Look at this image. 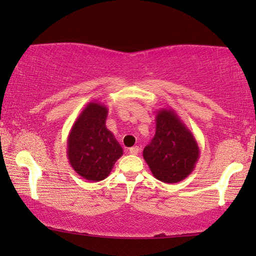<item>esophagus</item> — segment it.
Here are the masks:
<instances>
[{"instance_id": "esophagus-1", "label": "esophagus", "mask_w": 256, "mask_h": 256, "mask_svg": "<svg viewBox=\"0 0 256 256\" xmlns=\"http://www.w3.org/2000/svg\"><path fill=\"white\" fill-rule=\"evenodd\" d=\"M129 152H130L132 155H138V154L140 152V148H138V146H132V148L129 149Z\"/></svg>"}]
</instances>
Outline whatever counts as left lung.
<instances>
[{
	"label": "left lung",
	"instance_id": "8db88e82",
	"mask_svg": "<svg viewBox=\"0 0 256 256\" xmlns=\"http://www.w3.org/2000/svg\"><path fill=\"white\" fill-rule=\"evenodd\" d=\"M199 146L176 112L162 108L156 112V132L143 150V158L154 177L164 183H178L194 170Z\"/></svg>",
	"mask_w": 256,
	"mask_h": 256
}]
</instances>
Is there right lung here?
Instances as JSON below:
<instances>
[{"label": "right lung", "mask_w": 256, "mask_h": 256, "mask_svg": "<svg viewBox=\"0 0 256 256\" xmlns=\"http://www.w3.org/2000/svg\"><path fill=\"white\" fill-rule=\"evenodd\" d=\"M108 110L92 101L79 114L68 138L70 166L79 176L100 182L110 176L114 164L124 154L120 143L106 127Z\"/></svg>", "instance_id": "obj_1"}]
</instances>
